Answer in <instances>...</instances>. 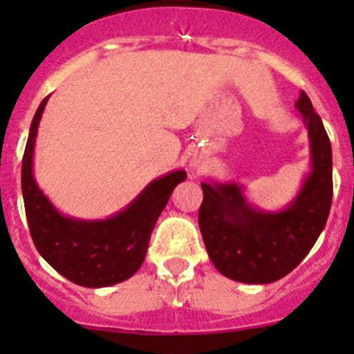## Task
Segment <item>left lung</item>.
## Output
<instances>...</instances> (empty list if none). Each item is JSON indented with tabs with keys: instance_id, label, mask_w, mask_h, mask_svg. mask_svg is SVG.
Instances as JSON below:
<instances>
[{
	"instance_id": "8db88e82",
	"label": "left lung",
	"mask_w": 354,
	"mask_h": 354,
	"mask_svg": "<svg viewBox=\"0 0 354 354\" xmlns=\"http://www.w3.org/2000/svg\"><path fill=\"white\" fill-rule=\"evenodd\" d=\"M296 108L310 141V171L296 198L279 211L252 205L239 183H202L198 226L207 255L222 275L248 285L285 277L324 232L333 202V150L305 91Z\"/></svg>"
}]
</instances>
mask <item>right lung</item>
I'll list each match as a JSON object with an SVG mask.
<instances>
[{"instance_id":"right-lung-1","label":"right lung","mask_w":354,"mask_h":354,"mask_svg":"<svg viewBox=\"0 0 354 354\" xmlns=\"http://www.w3.org/2000/svg\"><path fill=\"white\" fill-rule=\"evenodd\" d=\"M47 99L41 101L30 122L21 161V193L32 242L41 257L75 285L88 288L118 285L141 268L156 221L174 187L187 174L172 171L156 178L124 209L104 221L62 215L38 187L32 172L36 133Z\"/></svg>"}]
</instances>
